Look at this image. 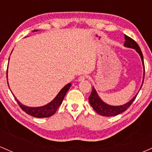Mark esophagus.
Here are the masks:
<instances>
[{"instance_id": "1", "label": "esophagus", "mask_w": 152, "mask_h": 152, "mask_svg": "<svg viewBox=\"0 0 152 152\" xmlns=\"http://www.w3.org/2000/svg\"><path fill=\"white\" fill-rule=\"evenodd\" d=\"M85 79H86V76H80L78 78V81H84Z\"/></svg>"}]
</instances>
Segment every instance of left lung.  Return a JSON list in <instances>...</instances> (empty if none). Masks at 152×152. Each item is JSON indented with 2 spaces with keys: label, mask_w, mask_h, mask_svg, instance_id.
<instances>
[{
  "label": "left lung",
  "mask_w": 152,
  "mask_h": 152,
  "mask_svg": "<svg viewBox=\"0 0 152 152\" xmlns=\"http://www.w3.org/2000/svg\"><path fill=\"white\" fill-rule=\"evenodd\" d=\"M125 38V42L124 46L126 48H133V49H135L136 51L138 53L140 56L141 59H142L143 67H144V76H143V81L142 86H141L140 88H139V91H140L141 88L142 87L143 83H144V58H143V54L142 50H141L140 48H139V45L137 44V42L135 41H134L132 38H131L129 36H127L126 35H124ZM139 93V91H138ZM137 94L135 96L132 98L129 102L126 103V104H123V105L120 106H111L109 105L106 103L103 102L102 99L99 96L98 94H97L95 88L93 86V88H92L91 94L90 96L88 97V101H89V103L91 106L93 107V109L95 110L97 114L102 115V116H116V115L121 114V113L124 112L126 110L128 109L129 106L132 105V104L133 103L134 99H136L137 96Z\"/></svg>",
  "instance_id": "obj_1"
}]
</instances>
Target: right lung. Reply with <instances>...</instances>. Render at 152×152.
<instances>
[{
    "mask_svg": "<svg viewBox=\"0 0 152 152\" xmlns=\"http://www.w3.org/2000/svg\"><path fill=\"white\" fill-rule=\"evenodd\" d=\"M38 30H34L33 31H37ZM9 61V60H8ZM7 74H8V69H7ZM7 82H8V74H7ZM71 86V83H69L66 84L64 88H61V90L59 91V93L57 94L56 96L54 98L53 100L50 103L47 104L46 105L42 106H38V107H30V106H27L23 105L20 103L19 101L15 98L14 95V97L16 100L17 103L18 104L19 106L23 110L26 114L31 115V116H34V117L36 118H46L51 116L52 115L55 114L56 110L60 106L61 104H62L63 100H64V96H66V93L69 91V88Z\"/></svg>",
    "mask_w": 152,
    "mask_h": 152,
    "instance_id": "add662e5",
    "label": "right lung"
}]
</instances>
